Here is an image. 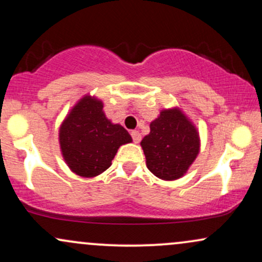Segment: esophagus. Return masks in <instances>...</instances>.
<instances>
[{
	"label": "esophagus",
	"mask_w": 262,
	"mask_h": 262,
	"mask_svg": "<svg viewBox=\"0 0 262 262\" xmlns=\"http://www.w3.org/2000/svg\"><path fill=\"white\" fill-rule=\"evenodd\" d=\"M130 135H132V138H133V141L135 144H138L140 141V139H141V135H140V133L138 130H133L130 133Z\"/></svg>",
	"instance_id": "obj_1"
}]
</instances>
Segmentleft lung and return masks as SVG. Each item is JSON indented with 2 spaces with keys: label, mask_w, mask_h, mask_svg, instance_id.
<instances>
[{
  "label": "left lung",
  "mask_w": 262,
  "mask_h": 262,
  "mask_svg": "<svg viewBox=\"0 0 262 262\" xmlns=\"http://www.w3.org/2000/svg\"><path fill=\"white\" fill-rule=\"evenodd\" d=\"M146 166L156 177L172 181L182 177L200 152L196 127L179 108L164 110L150 123L140 143Z\"/></svg>",
  "instance_id": "1"
}]
</instances>
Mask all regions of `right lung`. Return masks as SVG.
<instances>
[{
	"mask_svg": "<svg viewBox=\"0 0 262 262\" xmlns=\"http://www.w3.org/2000/svg\"><path fill=\"white\" fill-rule=\"evenodd\" d=\"M59 141L71 171L82 177H95L112 165L117 150L132 143V137L122 125L107 119L102 101L85 96L62 122Z\"/></svg>",
	"mask_w": 262,
	"mask_h": 262,
	"instance_id": "1",
	"label": "right lung"
}]
</instances>
